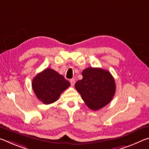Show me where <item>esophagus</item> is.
Returning a JSON list of instances; mask_svg holds the SVG:
<instances>
[{"label":"esophagus","mask_w":149,"mask_h":149,"mask_svg":"<svg viewBox=\"0 0 149 149\" xmlns=\"http://www.w3.org/2000/svg\"><path fill=\"white\" fill-rule=\"evenodd\" d=\"M70 84H71L72 86H74V84H75V79H70Z\"/></svg>","instance_id":"34e87169"}]
</instances>
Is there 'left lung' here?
Here are the masks:
<instances>
[{"mask_svg": "<svg viewBox=\"0 0 149 149\" xmlns=\"http://www.w3.org/2000/svg\"><path fill=\"white\" fill-rule=\"evenodd\" d=\"M83 79L75 84L76 90L90 109L99 110L114 97L115 80L108 70L89 67L82 72Z\"/></svg>", "mask_w": 149, "mask_h": 149, "instance_id": "8db88e82", "label": "left lung"}]
</instances>
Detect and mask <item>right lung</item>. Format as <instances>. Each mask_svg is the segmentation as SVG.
I'll use <instances>...</instances> for the list:
<instances>
[{
    "instance_id": "right-lung-1",
    "label": "right lung",
    "mask_w": 149,
    "mask_h": 149,
    "mask_svg": "<svg viewBox=\"0 0 149 149\" xmlns=\"http://www.w3.org/2000/svg\"><path fill=\"white\" fill-rule=\"evenodd\" d=\"M31 85L37 99L45 104H49L58 99L70 83L55 70L46 68L33 79Z\"/></svg>"
}]
</instances>
